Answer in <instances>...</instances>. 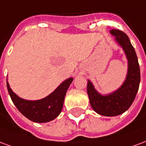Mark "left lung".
I'll return each mask as SVG.
<instances>
[{"label": "left lung", "instance_id": "8db88e82", "mask_svg": "<svg viewBox=\"0 0 146 146\" xmlns=\"http://www.w3.org/2000/svg\"><path fill=\"white\" fill-rule=\"evenodd\" d=\"M110 33L116 36V40L124 50L128 59L127 79L117 91L106 96L99 95L90 81L87 92L90 104L96 113L102 116H114L122 114L131 106L138 91L141 76L137 54L127 35L119 30H112Z\"/></svg>", "mask_w": 146, "mask_h": 146}]
</instances>
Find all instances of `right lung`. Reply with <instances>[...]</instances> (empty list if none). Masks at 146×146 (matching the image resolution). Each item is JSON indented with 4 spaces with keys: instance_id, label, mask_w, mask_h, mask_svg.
<instances>
[{
    "instance_id": "1",
    "label": "right lung",
    "mask_w": 146,
    "mask_h": 146,
    "mask_svg": "<svg viewBox=\"0 0 146 146\" xmlns=\"http://www.w3.org/2000/svg\"><path fill=\"white\" fill-rule=\"evenodd\" d=\"M72 81L73 78L67 79L51 95L38 101H27L18 97L11 91L8 81L7 88L13 103L24 116L33 122L46 123L55 119L59 115L62 110L67 89Z\"/></svg>"
}]
</instances>
